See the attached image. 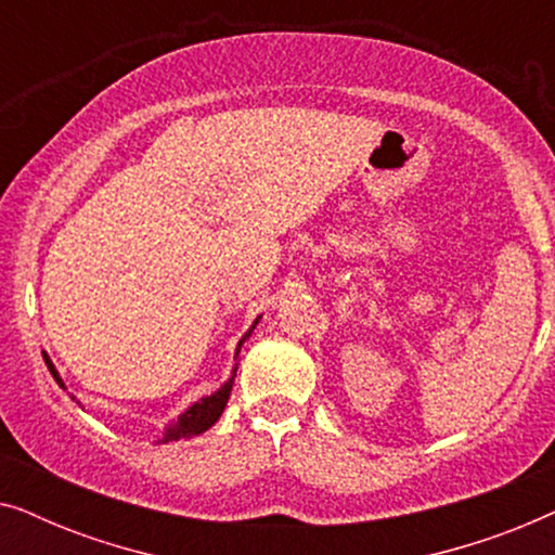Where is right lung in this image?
Returning <instances> with one entry per match:
<instances>
[{
	"label": "right lung",
	"mask_w": 555,
	"mask_h": 555,
	"mask_svg": "<svg viewBox=\"0 0 555 555\" xmlns=\"http://www.w3.org/2000/svg\"><path fill=\"white\" fill-rule=\"evenodd\" d=\"M253 331H255V325L247 331V336ZM245 338H242V340H245ZM242 340H240V346H242ZM240 346H237V353H240ZM44 363H48L52 378H55V382L63 386V378L57 376V371H55V366H52V361L48 359V356H44ZM232 382H234V376L222 386V389L211 393V397H204V399L196 401L192 409H186V412L179 416V422L169 424V429H166V435H164L162 442H177V439L194 437V435H202V431H207L211 424H215L219 416H222L224 406H227V399H230V391H232ZM63 389H65V386H63Z\"/></svg>",
	"instance_id": "obj_1"
}]
</instances>
